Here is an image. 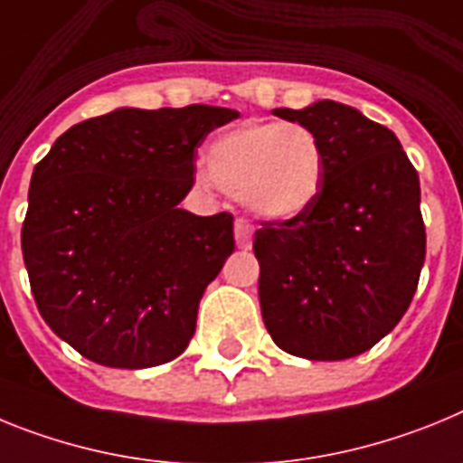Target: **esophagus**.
Returning <instances> with one entry per match:
<instances>
[{"instance_id":"1","label":"esophagus","mask_w":463,"mask_h":463,"mask_svg":"<svg viewBox=\"0 0 463 463\" xmlns=\"http://www.w3.org/2000/svg\"><path fill=\"white\" fill-rule=\"evenodd\" d=\"M251 235H254V226L247 219H235V242L240 249L251 247Z\"/></svg>"}]
</instances>
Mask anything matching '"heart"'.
Instances as JSON below:
<instances>
[{"mask_svg":"<svg viewBox=\"0 0 463 463\" xmlns=\"http://www.w3.org/2000/svg\"><path fill=\"white\" fill-rule=\"evenodd\" d=\"M207 175L254 214L287 221L319 198L326 156L315 132L298 123L249 120L209 146Z\"/></svg>","mask_w":463,"mask_h":463,"instance_id":"1","label":"heart"}]
</instances>
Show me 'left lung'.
Returning a JSON list of instances; mask_svg holds the SVG:
<instances>
[{
    "instance_id": "left-lung-1",
    "label": "left lung",
    "mask_w": 463,
    "mask_h": 463,
    "mask_svg": "<svg viewBox=\"0 0 463 463\" xmlns=\"http://www.w3.org/2000/svg\"><path fill=\"white\" fill-rule=\"evenodd\" d=\"M272 114L315 132L326 175L307 212L260 221V315L293 356L352 359L393 331L417 291L426 254L420 176L396 135L347 104Z\"/></svg>"
}]
</instances>
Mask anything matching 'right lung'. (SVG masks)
Wrapping results in <instances>:
<instances>
[{
    "label": "right lung",
    "mask_w": 463,
    "mask_h": 463,
    "mask_svg": "<svg viewBox=\"0 0 463 463\" xmlns=\"http://www.w3.org/2000/svg\"><path fill=\"white\" fill-rule=\"evenodd\" d=\"M237 111L118 109L76 123L37 163L23 259L43 321L109 368H151L191 343L204 288L235 249L232 214L176 204L195 154Z\"/></svg>",
    "instance_id": "1"
}]
</instances>
